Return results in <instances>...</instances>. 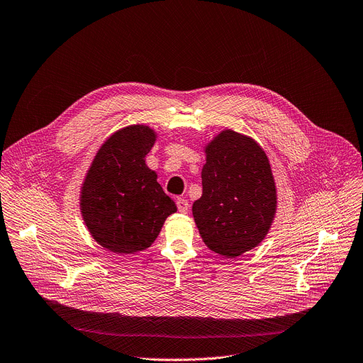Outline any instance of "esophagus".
Listing matches in <instances>:
<instances>
[{"instance_id": "34e87169", "label": "esophagus", "mask_w": 363, "mask_h": 363, "mask_svg": "<svg viewBox=\"0 0 363 363\" xmlns=\"http://www.w3.org/2000/svg\"><path fill=\"white\" fill-rule=\"evenodd\" d=\"M177 206H178V211L182 213V214H186L189 211V203L184 198H178L177 199Z\"/></svg>"}]
</instances>
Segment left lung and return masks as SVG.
Returning <instances> with one entry per match:
<instances>
[{
  "label": "left lung",
  "instance_id": "1",
  "mask_svg": "<svg viewBox=\"0 0 363 363\" xmlns=\"http://www.w3.org/2000/svg\"><path fill=\"white\" fill-rule=\"evenodd\" d=\"M276 185L264 150L224 130L206 146L202 196L192 214L203 242L228 258L260 244L276 213Z\"/></svg>",
  "mask_w": 363,
  "mask_h": 363
}]
</instances>
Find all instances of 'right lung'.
Wrapping results in <instances>:
<instances>
[{
	"mask_svg": "<svg viewBox=\"0 0 363 363\" xmlns=\"http://www.w3.org/2000/svg\"><path fill=\"white\" fill-rule=\"evenodd\" d=\"M155 143L146 126H129L99 149L82 188V214L101 245L116 254L147 248L177 211L143 158Z\"/></svg>",
	"mask_w": 363,
	"mask_h": 363,
	"instance_id": "add662e5",
	"label": "right lung"
}]
</instances>
